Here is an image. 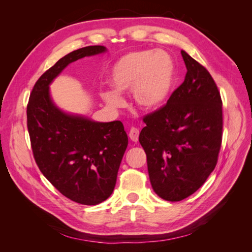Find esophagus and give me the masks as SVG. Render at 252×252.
I'll return each instance as SVG.
<instances>
[{
  "label": "esophagus",
  "mask_w": 252,
  "mask_h": 252,
  "mask_svg": "<svg viewBox=\"0 0 252 252\" xmlns=\"http://www.w3.org/2000/svg\"><path fill=\"white\" fill-rule=\"evenodd\" d=\"M138 135H140V130L136 129V127H131L129 132V137L132 142L137 143L138 142Z\"/></svg>",
  "instance_id": "34e87169"
}]
</instances>
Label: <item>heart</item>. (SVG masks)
<instances>
[{"label":"heart","instance_id":"heart-1","mask_svg":"<svg viewBox=\"0 0 252 252\" xmlns=\"http://www.w3.org/2000/svg\"><path fill=\"white\" fill-rule=\"evenodd\" d=\"M174 63L162 51H133L126 53L112 66L108 78L111 91L103 93V98L118 108L123 103L120 93L131 91L137 108L155 111L169 97L174 82Z\"/></svg>","mask_w":252,"mask_h":252}]
</instances>
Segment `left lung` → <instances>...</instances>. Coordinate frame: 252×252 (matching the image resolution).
Listing matches in <instances>:
<instances>
[{
    "label": "left lung",
    "mask_w": 252,
    "mask_h": 252,
    "mask_svg": "<svg viewBox=\"0 0 252 252\" xmlns=\"http://www.w3.org/2000/svg\"><path fill=\"white\" fill-rule=\"evenodd\" d=\"M184 82L167 105L144 118L140 143L154 191L180 201L202 186L215 170L222 143V100L207 69L181 51Z\"/></svg>",
    "instance_id": "obj_1"
}]
</instances>
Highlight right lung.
<instances>
[{
  "label": "right lung",
  "mask_w": 252,
  "mask_h": 252,
  "mask_svg": "<svg viewBox=\"0 0 252 252\" xmlns=\"http://www.w3.org/2000/svg\"><path fill=\"white\" fill-rule=\"evenodd\" d=\"M106 51L101 45L87 46L61 58L37 80L27 106L37 167L63 196L87 206L98 205L114 191L127 135L121 121L97 122L58 108L50 84L69 63Z\"/></svg>",
  "instance_id": "1"
}]
</instances>
